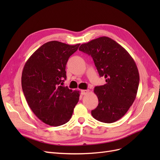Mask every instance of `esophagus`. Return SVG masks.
<instances>
[{
    "label": "esophagus",
    "instance_id": "obj_1",
    "mask_svg": "<svg viewBox=\"0 0 160 160\" xmlns=\"http://www.w3.org/2000/svg\"><path fill=\"white\" fill-rule=\"evenodd\" d=\"M89 92V90L87 89V90H81V93L82 95H87Z\"/></svg>",
    "mask_w": 160,
    "mask_h": 160
}]
</instances>
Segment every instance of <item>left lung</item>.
I'll return each mask as SVG.
<instances>
[{
	"mask_svg": "<svg viewBox=\"0 0 160 160\" xmlns=\"http://www.w3.org/2000/svg\"><path fill=\"white\" fill-rule=\"evenodd\" d=\"M79 50L92 57L99 76L106 81L94 89L99 104L91 115L101 122L113 123L127 113L136 98L139 82L137 65L122 46L108 37L82 44Z\"/></svg>",
	"mask_w": 160,
	"mask_h": 160,
	"instance_id": "left-lung-1",
	"label": "left lung"
}]
</instances>
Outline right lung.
<instances>
[{
    "instance_id": "right-lung-1",
    "label": "right lung",
    "mask_w": 160,
    "mask_h": 160,
    "mask_svg": "<svg viewBox=\"0 0 160 160\" xmlns=\"http://www.w3.org/2000/svg\"><path fill=\"white\" fill-rule=\"evenodd\" d=\"M80 44L47 42L33 52L24 66L21 84L27 102L37 117L51 126L68 122L79 99V91L62 86L66 64Z\"/></svg>"
}]
</instances>
